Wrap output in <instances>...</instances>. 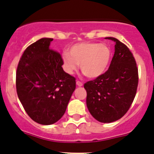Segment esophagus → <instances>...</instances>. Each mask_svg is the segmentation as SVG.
<instances>
[{
    "instance_id": "34e87169",
    "label": "esophagus",
    "mask_w": 154,
    "mask_h": 154,
    "mask_svg": "<svg viewBox=\"0 0 154 154\" xmlns=\"http://www.w3.org/2000/svg\"><path fill=\"white\" fill-rule=\"evenodd\" d=\"M76 84H77V86H80V87L83 86V83H82V82H80V81H78V80L76 82Z\"/></svg>"
}]
</instances>
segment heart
I'll return each instance as SVG.
<instances>
[{
  "mask_svg": "<svg viewBox=\"0 0 154 154\" xmlns=\"http://www.w3.org/2000/svg\"><path fill=\"white\" fill-rule=\"evenodd\" d=\"M112 58L111 49L104 44L82 42L70 48L63 54V68L73 74L80 64V70L88 78H97L104 74Z\"/></svg>",
  "mask_w": 154,
  "mask_h": 154,
  "instance_id": "b5f03b06",
  "label": "heart"
}]
</instances>
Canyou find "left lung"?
<instances>
[{"label": "left lung", "mask_w": 154, "mask_h": 154, "mask_svg": "<svg viewBox=\"0 0 154 154\" xmlns=\"http://www.w3.org/2000/svg\"><path fill=\"white\" fill-rule=\"evenodd\" d=\"M115 54L106 72L84 84L86 105L91 116L101 123H111L126 114L137 90L136 60L129 48L113 37Z\"/></svg>", "instance_id": "1"}]
</instances>
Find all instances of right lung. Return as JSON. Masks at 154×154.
<instances>
[{"label": "right lung", "instance_id": "obj_1", "mask_svg": "<svg viewBox=\"0 0 154 154\" xmlns=\"http://www.w3.org/2000/svg\"><path fill=\"white\" fill-rule=\"evenodd\" d=\"M53 38H42L24 51L16 72L18 97L27 115L50 125L66 112L76 88L75 78L65 72L63 59L50 49Z\"/></svg>", "mask_w": 154, "mask_h": 154}]
</instances>
